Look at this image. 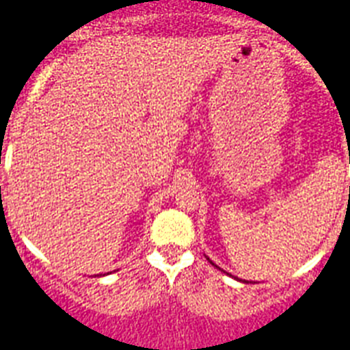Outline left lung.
Instances as JSON below:
<instances>
[{"label": "left lung", "instance_id": "left-lung-1", "mask_svg": "<svg viewBox=\"0 0 350 350\" xmlns=\"http://www.w3.org/2000/svg\"><path fill=\"white\" fill-rule=\"evenodd\" d=\"M208 260H210V258H208ZM210 262H212V260H210ZM212 264H214V262H212ZM214 266H215V264H214ZM215 268H217V266H215Z\"/></svg>", "mask_w": 350, "mask_h": 350}]
</instances>
